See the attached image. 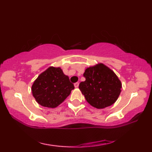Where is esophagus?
I'll use <instances>...</instances> for the list:
<instances>
[{"label":"esophagus","instance_id":"obj_1","mask_svg":"<svg viewBox=\"0 0 152 152\" xmlns=\"http://www.w3.org/2000/svg\"><path fill=\"white\" fill-rule=\"evenodd\" d=\"M74 87H75V88H78V87L79 86V83L78 82L74 83Z\"/></svg>","mask_w":152,"mask_h":152}]
</instances>
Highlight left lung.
Here are the masks:
<instances>
[{"mask_svg": "<svg viewBox=\"0 0 152 152\" xmlns=\"http://www.w3.org/2000/svg\"><path fill=\"white\" fill-rule=\"evenodd\" d=\"M86 81L79 89L88 103L96 108L114 104L120 94L121 83L118 76L103 64L88 68L83 74Z\"/></svg>", "mask_w": 152, "mask_h": 152, "instance_id": "left-lung-1", "label": "left lung"}]
</instances>
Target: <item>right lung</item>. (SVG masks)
Returning <instances> with one entry per match:
<instances>
[{
	"label": "right lung",
	"mask_w": 152,
	"mask_h": 152,
	"mask_svg": "<svg viewBox=\"0 0 152 152\" xmlns=\"http://www.w3.org/2000/svg\"><path fill=\"white\" fill-rule=\"evenodd\" d=\"M74 89L73 83L60 68L50 67L35 80L32 93L38 104L53 108L62 103Z\"/></svg>",
	"instance_id": "add662e5"
}]
</instances>
